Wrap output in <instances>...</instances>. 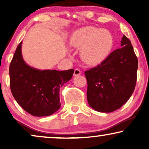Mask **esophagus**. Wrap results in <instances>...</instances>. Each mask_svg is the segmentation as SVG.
<instances>
[{
	"label": "esophagus",
	"mask_w": 149,
	"mask_h": 149,
	"mask_svg": "<svg viewBox=\"0 0 149 149\" xmlns=\"http://www.w3.org/2000/svg\"><path fill=\"white\" fill-rule=\"evenodd\" d=\"M81 72L80 70H79V69H75L74 72V77L78 76V75L81 74Z\"/></svg>",
	"instance_id": "34e87169"
}]
</instances>
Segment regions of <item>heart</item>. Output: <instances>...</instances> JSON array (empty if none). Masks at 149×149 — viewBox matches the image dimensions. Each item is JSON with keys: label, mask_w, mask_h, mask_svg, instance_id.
<instances>
[{"label": "heart", "mask_w": 149, "mask_h": 149, "mask_svg": "<svg viewBox=\"0 0 149 149\" xmlns=\"http://www.w3.org/2000/svg\"><path fill=\"white\" fill-rule=\"evenodd\" d=\"M113 36L109 32L95 27H85L72 34L70 44L81 50V58L88 65L102 62L113 47Z\"/></svg>", "instance_id": "obj_1"}]
</instances>
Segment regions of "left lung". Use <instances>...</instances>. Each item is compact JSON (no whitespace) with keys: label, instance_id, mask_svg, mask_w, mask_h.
<instances>
[{"label":"left lung","instance_id":"1","mask_svg":"<svg viewBox=\"0 0 149 149\" xmlns=\"http://www.w3.org/2000/svg\"><path fill=\"white\" fill-rule=\"evenodd\" d=\"M121 48L100 65L85 72L90 107L101 113L121 108L131 97L137 79L138 59L129 38L123 35Z\"/></svg>","mask_w":149,"mask_h":149}]
</instances>
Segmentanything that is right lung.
<instances>
[{"label":"right lung","instance_id":"obj_1","mask_svg":"<svg viewBox=\"0 0 149 149\" xmlns=\"http://www.w3.org/2000/svg\"><path fill=\"white\" fill-rule=\"evenodd\" d=\"M74 70L58 71L32 68L22 55V42L9 66L12 95L24 111L36 117H45L60 109V89L72 78Z\"/></svg>","mask_w":149,"mask_h":149}]
</instances>
